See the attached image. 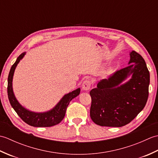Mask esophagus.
Here are the masks:
<instances>
[{"label": "esophagus", "mask_w": 158, "mask_h": 158, "mask_svg": "<svg viewBox=\"0 0 158 158\" xmlns=\"http://www.w3.org/2000/svg\"><path fill=\"white\" fill-rule=\"evenodd\" d=\"M90 87H91V82L88 80H86V81H83L82 84V89L85 91H88L90 89Z\"/></svg>", "instance_id": "obj_1"}]
</instances>
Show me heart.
I'll list each match as a JSON object with an SVG mask.
<instances>
[{"mask_svg":"<svg viewBox=\"0 0 158 158\" xmlns=\"http://www.w3.org/2000/svg\"><path fill=\"white\" fill-rule=\"evenodd\" d=\"M113 73V69L112 67H109L102 72V75L103 77H108Z\"/></svg>","mask_w":158,"mask_h":158,"instance_id":"heart-1","label":"heart"}]
</instances>
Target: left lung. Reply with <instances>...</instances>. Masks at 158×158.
<instances>
[{
  "mask_svg": "<svg viewBox=\"0 0 158 158\" xmlns=\"http://www.w3.org/2000/svg\"><path fill=\"white\" fill-rule=\"evenodd\" d=\"M128 66L102 79L89 92L90 117L97 125L122 127L129 123L145 107L149 96V72L145 60L130 52ZM131 79L125 82L130 76Z\"/></svg>",
  "mask_w": 158,
  "mask_h": 158,
  "instance_id": "8db88e82",
  "label": "left lung"
}]
</instances>
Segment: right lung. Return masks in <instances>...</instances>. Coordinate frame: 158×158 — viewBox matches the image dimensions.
Returning a JSON list of instances; mask_svg holds the SVG:
<instances>
[{"label":"right lung","instance_id":"obj_1","mask_svg":"<svg viewBox=\"0 0 158 158\" xmlns=\"http://www.w3.org/2000/svg\"><path fill=\"white\" fill-rule=\"evenodd\" d=\"M25 55L26 52H23L19 56L15 62L11 66L9 73L7 94L10 104L20 118L30 126L34 127H51L57 125L64 119L70 102L74 98L79 96L81 89L77 88L74 91L64 95L56 105L48 111L39 113L31 111L26 109L17 100L13 89V78L15 70L20 60Z\"/></svg>","mask_w":158,"mask_h":158}]
</instances>
